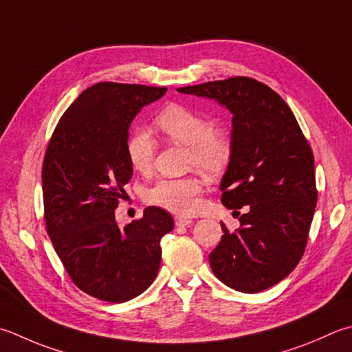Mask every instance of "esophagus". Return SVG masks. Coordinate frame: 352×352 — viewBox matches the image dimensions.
<instances>
[{
	"mask_svg": "<svg viewBox=\"0 0 352 352\" xmlns=\"http://www.w3.org/2000/svg\"><path fill=\"white\" fill-rule=\"evenodd\" d=\"M192 223L190 218H186V217H175V226L177 227H184V226H189Z\"/></svg>",
	"mask_w": 352,
	"mask_h": 352,
	"instance_id": "esophagus-1",
	"label": "esophagus"
}]
</instances>
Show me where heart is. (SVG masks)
<instances>
[{"mask_svg":"<svg viewBox=\"0 0 352 352\" xmlns=\"http://www.w3.org/2000/svg\"><path fill=\"white\" fill-rule=\"evenodd\" d=\"M155 126L172 143L183 144L186 168L217 177L230 163L235 143L229 129L213 125L212 119L182 103H169L155 116ZM125 153L134 170L146 175L153 169L157 140L148 129L137 128L128 135ZM203 183L195 175L162 178L146 190V201L177 215H190L199 204Z\"/></svg>","mask_w":352,"mask_h":352,"instance_id":"b5f03b06","label":"heart"}]
</instances>
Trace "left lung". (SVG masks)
I'll return each instance as SVG.
<instances>
[{"label":"left lung","mask_w":352,"mask_h":352,"mask_svg":"<svg viewBox=\"0 0 352 352\" xmlns=\"http://www.w3.org/2000/svg\"><path fill=\"white\" fill-rule=\"evenodd\" d=\"M178 91L215 99L233 114L235 149L221 201L245 213L235 232L221 223L224 235L209 254L212 272L233 290H267L304 256L318 201L311 146L285 100L256 79L235 76Z\"/></svg>","instance_id":"8db88e82"}]
</instances>
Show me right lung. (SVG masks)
<instances>
[{"mask_svg":"<svg viewBox=\"0 0 352 352\" xmlns=\"http://www.w3.org/2000/svg\"><path fill=\"white\" fill-rule=\"evenodd\" d=\"M164 93L99 82L68 107L47 144V233L74 285L96 299L120 304L146 290L160 268V239L174 229L170 213L154 206L123 229L114 217L133 177L125 153L131 122Z\"/></svg>","mask_w":352,"mask_h":352,"instance_id":"obj_1","label":"right lung"}]
</instances>
